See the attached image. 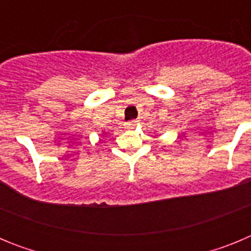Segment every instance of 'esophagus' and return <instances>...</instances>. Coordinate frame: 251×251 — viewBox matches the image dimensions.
I'll return each instance as SVG.
<instances>
[{
    "label": "esophagus",
    "instance_id": "1",
    "mask_svg": "<svg viewBox=\"0 0 251 251\" xmlns=\"http://www.w3.org/2000/svg\"><path fill=\"white\" fill-rule=\"evenodd\" d=\"M137 124H138V121H129L126 123V127L127 128H133V127H136Z\"/></svg>",
    "mask_w": 251,
    "mask_h": 251
}]
</instances>
